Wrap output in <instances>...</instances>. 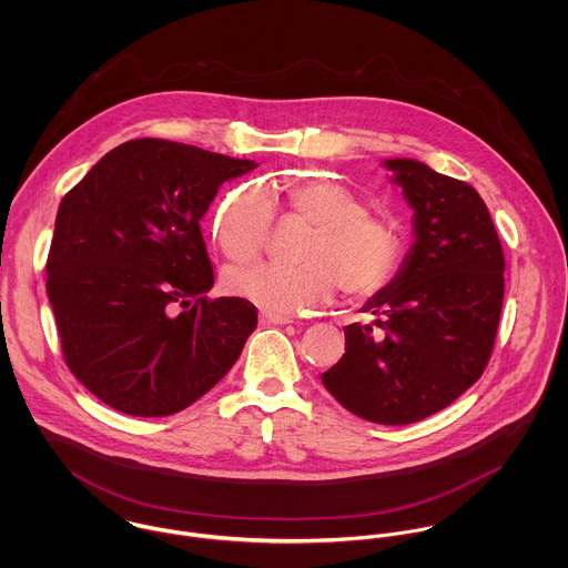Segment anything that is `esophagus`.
<instances>
[{
    "label": "esophagus",
    "mask_w": 568,
    "mask_h": 568,
    "mask_svg": "<svg viewBox=\"0 0 568 568\" xmlns=\"http://www.w3.org/2000/svg\"><path fill=\"white\" fill-rule=\"evenodd\" d=\"M260 322L264 325H286L293 324V317H282V315H268V313H262V315H260Z\"/></svg>",
    "instance_id": "34e87169"
}]
</instances>
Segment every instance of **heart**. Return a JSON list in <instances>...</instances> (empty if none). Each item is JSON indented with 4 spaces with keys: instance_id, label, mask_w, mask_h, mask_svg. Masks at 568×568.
I'll return each mask as SVG.
<instances>
[{
    "instance_id": "b5f03b06",
    "label": "heart",
    "mask_w": 568,
    "mask_h": 568,
    "mask_svg": "<svg viewBox=\"0 0 568 568\" xmlns=\"http://www.w3.org/2000/svg\"><path fill=\"white\" fill-rule=\"evenodd\" d=\"M284 214L311 227L300 266L255 264L230 268L225 286L273 315H293L332 300L336 288L349 302L378 295L400 271L405 241L398 223L367 212V203L334 179L288 183L277 196ZM275 205L268 192L246 183L232 190L214 214V241L232 262L262 255L273 232Z\"/></svg>"
}]
</instances>
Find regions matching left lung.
Instances as JSON below:
<instances>
[{"instance_id": "8db88e82", "label": "left lung", "mask_w": 568, "mask_h": 568, "mask_svg": "<svg viewBox=\"0 0 568 568\" xmlns=\"http://www.w3.org/2000/svg\"><path fill=\"white\" fill-rule=\"evenodd\" d=\"M415 210V243L396 280L345 325V354L322 374L354 415L398 426L455 403L484 374L503 295L505 255L479 192L415 160H389Z\"/></svg>"}]
</instances>
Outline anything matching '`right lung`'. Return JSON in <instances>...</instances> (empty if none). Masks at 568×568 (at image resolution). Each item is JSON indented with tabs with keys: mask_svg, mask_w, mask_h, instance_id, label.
I'll list each match as a JSON object with an SVG mask.
<instances>
[{
	"mask_svg": "<svg viewBox=\"0 0 568 568\" xmlns=\"http://www.w3.org/2000/svg\"><path fill=\"white\" fill-rule=\"evenodd\" d=\"M248 160L168 140L120 144L61 201L45 291L68 367L104 405L163 417L239 361L257 311L210 300L201 219Z\"/></svg>",
	"mask_w": 568,
	"mask_h": 568,
	"instance_id": "right-lung-1",
	"label": "right lung"
}]
</instances>
